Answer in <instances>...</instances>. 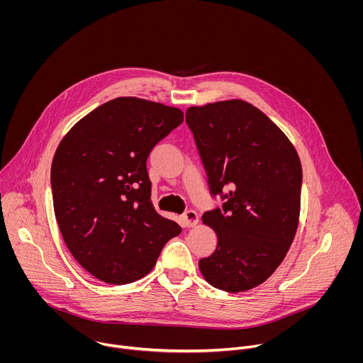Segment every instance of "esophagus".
Listing matches in <instances>:
<instances>
[{
    "instance_id": "34e87169",
    "label": "esophagus",
    "mask_w": 363,
    "mask_h": 363,
    "mask_svg": "<svg viewBox=\"0 0 363 363\" xmlns=\"http://www.w3.org/2000/svg\"><path fill=\"white\" fill-rule=\"evenodd\" d=\"M182 220H184V224L189 228V227H195V225L198 224L199 217H198L196 211H194V210H188V211H185V213H184Z\"/></svg>"
}]
</instances>
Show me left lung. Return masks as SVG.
<instances>
[{"instance_id": "left-lung-1", "label": "left lung", "mask_w": 363, "mask_h": 363, "mask_svg": "<svg viewBox=\"0 0 363 363\" xmlns=\"http://www.w3.org/2000/svg\"><path fill=\"white\" fill-rule=\"evenodd\" d=\"M185 121L210 192L224 201L202 216L218 242L201 258L199 270L216 289H254L276 272L294 240L303 179L298 155L280 128L244 100L188 108Z\"/></svg>"}]
</instances>
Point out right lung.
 <instances>
[{"label": "right lung", "instance_id": "add662e5", "mask_svg": "<svg viewBox=\"0 0 363 363\" xmlns=\"http://www.w3.org/2000/svg\"><path fill=\"white\" fill-rule=\"evenodd\" d=\"M184 113L118 97L80 119L51 164L55 214L76 262L96 279L128 284L146 276L181 227L150 201L146 160Z\"/></svg>", "mask_w": 363, "mask_h": 363}]
</instances>
